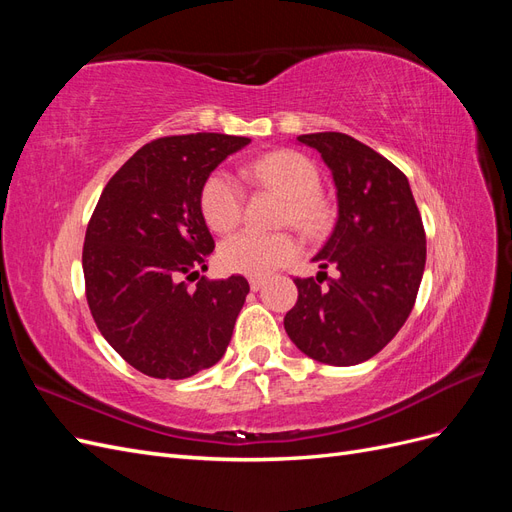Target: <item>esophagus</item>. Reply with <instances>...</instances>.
Segmentation results:
<instances>
[{"label": "esophagus", "instance_id": "obj_1", "mask_svg": "<svg viewBox=\"0 0 512 512\" xmlns=\"http://www.w3.org/2000/svg\"><path fill=\"white\" fill-rule=\"evenodd\" d=\"M250 288H252L254 292L262 290V288H265V280H262V277H252V280H250Z\"/></svg>", "mask_w": 512, "mask_h": 512}]
</instances>
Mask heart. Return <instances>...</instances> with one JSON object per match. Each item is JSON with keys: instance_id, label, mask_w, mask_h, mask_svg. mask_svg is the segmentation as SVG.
<instances>
[{"instance_id": "1", "label": "heart", "mask_w": 512, "mask_h": 512, "mask_svg": "<svg viewBox=\"0 0 512 512\" xmlns=\"http://www.w3.org/2000/svg\"><path fill=\"white\" fill-rule=\"evenodd\" d=\"M245 177L269 185L282 192L286 200L284 222H292L305 232H318L324 226L327 211L320 200V173L316 164L299 151L280 149L254 160L245 170ZM200 213L207 226L215 232L235 228L243 213L241 183L215 170L200 188ZM301 245L290 232H256L241 230L220 243L218 260L228 273L267 277L299 254Z\"/></svg>"}]
</instances>
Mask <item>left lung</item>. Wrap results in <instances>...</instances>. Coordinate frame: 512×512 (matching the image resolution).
<instances>
[{
	"label": "left lung",
	"instance_id": "obj_1",
	"mask_svg": "<svg viewBox=\"0 0 512 512\" xmlns=\"http://www.w3.org/2000/svg\"><path fill=\"white\" fill-rule=\"evenodd\" d=\"M297 141L320 153L335 181L337 222L314 260L337 275L294 280L299 299L284 329L314 361L348 367L378 354L408 320L425 271V228L406 175L378 151L342 132Z\"/></svg>",
	"mask_w": 512,
	"mask_h": 512
}]
</instances>
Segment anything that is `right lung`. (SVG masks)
<instances>
[{"instance_id": "add662e5", "label": "right lung", "mask_w": 512, "mask_h": 512, "mask_svg": "<svg viewBox=\"0 0 512 512\" xmlns=\"http://www.w3.org/2000/svg\"><path fill=\"white\" fill-rule=\"evenodd\" d=\"M250 138L164 136L138 149L106 183L83 245L85 294L100 333L145 376L183 380L218 363L250 284L190 275L207 269L213 237L200 188Z\"/></svg>"}]
</instances>
